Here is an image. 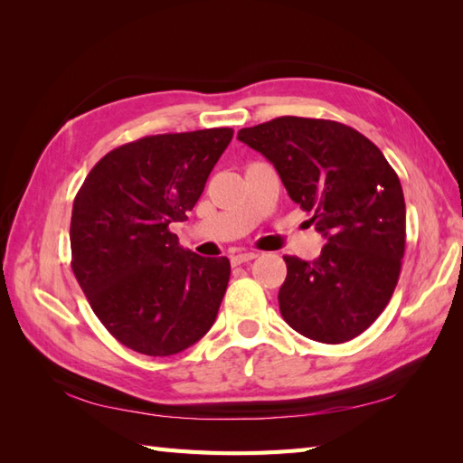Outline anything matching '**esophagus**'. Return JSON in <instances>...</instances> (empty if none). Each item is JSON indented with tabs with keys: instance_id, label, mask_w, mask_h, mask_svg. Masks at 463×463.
Listing matches in <instances>:
<instances>
[{
	"instance_id": "34e87169",
	"label": "esophagus",
	"mask_w": 463,
	"mask_h": 463,
	"mask_svg": "<svg viewBox=\"0 0 463 463\" xmlns=\"http://www.w3.org/2000/svg\"><path fill=\"white\" fill-rule=\"evenodd\" d=\"M252 259H257V252H250V250H234L231 254V264L232 267H241V264L249 262Z\"/></svg>"
}]
</instances>
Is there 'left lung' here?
Here are the masks:
<instances>
[{
  "label": "left lung",
  "mask_w": 463,
  "mask_h": 463,
  "mask_svg": "<svg viewBox=\"0 0 463 463\" xmlns=\"http://www.w3.org/2000/svg\"><path fill=\"white\" fill-rule=\"evenodd\" d=\"M279 171L290 199L326 237L318 259L284 257L282 318L302 336L342 344L386 308L406 250L396 171L362 133L328 119L279 117L239 131Z\"/></svg>",
  "instance_id": "left-lung-1"
}]
</instances>
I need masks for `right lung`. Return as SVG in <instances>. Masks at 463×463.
Returning <instances> with one entry per match:
<instances>
[{"mask_svg":"<svg viewBox=\"0 0 463 463\" xmlns=\"http://www.w3.org/2000/svg\"><path fill=\"white\" fill-rule=\"evenodd\" d=\"M231 139L229 127L143 137L107 153L75 194L71 269L123 346L173 356L211 330L231 262L184 250L169 224L193 211Z\"/></svg>","mask_w":463,"mask_h":463,"instance_id":"right-lung-1","label":"right lung"}]
</instances>
